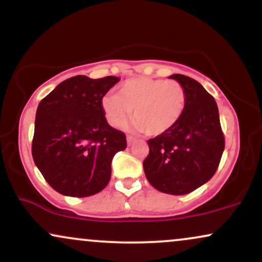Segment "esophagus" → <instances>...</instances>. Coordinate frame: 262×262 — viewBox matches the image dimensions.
Returning a JSON list of instances; mask_svg holds the SVG:
<instances>
[{
	"label": "esophagus",
	"instance_id": "esophagus-1",
	"mask_svg": "<svg viewBox=\"0 0 262 262\" xmlns=\"http://www.w3.org/2000/svg\"><path fill=\"white\" fill-rule=\"evenodd\" d=\"M135 140H137V139H135L134 137H130V135H128V137H127V143H128V145H132V144H133Z\"/></svg>",
	"mask_w": 262,
	"mask_h": 262
}]
</instances>
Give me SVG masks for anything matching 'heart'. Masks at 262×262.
Wrapping results in <instances>:
<instances>
[{"instance_id": "b5f03b06", "label": "heart", "mask_w": 262, "mask_h": 262, "mask_svg": "<svg viewBox=\"0 0 262 262\" xmlns=\"http://www.w3.org/2000/svg\"><path fill=\"white\" fill-rule=\"evenodd\" d=\"M187 103L186 90L173 80L133 77L122 83L118 93L102 98V110L112 127H119L133 112V128L149 137L175 128Z\"/></svg>"}]
</instances>
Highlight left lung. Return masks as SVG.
Returning <instances> with one entry per match:
<instances>
[{"label":"left lung","mask_w":262,"mask_h":262,"mask_svg":"<svg viewBox=\"0 0 262 262\" xmlns=\"http://www.w3.org/2000/svg\"><path fill=\"white\" fill-rule=\"evenodd\" d=\"M170 79L185 87V112L175 128L148 140L143 166L152 187L181 196L212 179L225 144L214 98L191 77L175 74Z\"/></svg>","instance_id":"1"}]
</instances>
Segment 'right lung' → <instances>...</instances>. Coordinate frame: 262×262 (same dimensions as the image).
<instances>
[{
	"label": "right lung",
	"instance_id": "right-lung-1",
	"mask_svg": "<svg viewBox=\"0 0 262 262\" xmlns=\"http://www.w3.org/2000/svg\"><path fill=\"white\" fill-rule=\"evenodd\" d=\"M119 77L62 81L39 103L32 155L45 181L69 197L98 193L111 180V162L127 148L125 134L107 123L102 98Z\"/></svg>",
	"mask_w": 262,
	"mask_h": 262
}]
</instances>
